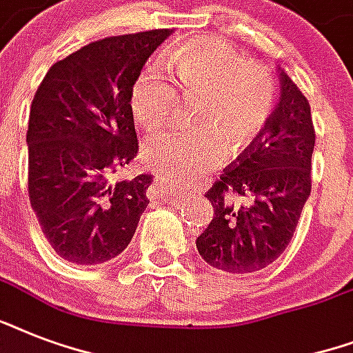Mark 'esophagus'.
Segmentation results:
<instances>
[{"mask_svg":"<svg viewBox=\"0 0 353 353\" xmlns=\"http://www.w3.org/2000/svg\"><path fill=\"white\" fill-rule=\"evenodd\" d=\"M154 185H155V188H157V194H159L161 198H165V199H172V198H174V194H172L170 190H166V185H165V183H163V177L155 176Z\"/></svg>","mask_w":353,"mask_h":353,"instance_id":"34e87169","label":"esophagus"}]
</instances>
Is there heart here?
I'll return each instance as SVG.
<instances>
[{
    "label": "heart",
    "mask_w": 353,
    "mask_h": 353,
    "mask_svg": "<svg viewBox=\"0 0 353 353\" xmlns=\"http://www.w3.org/2000/svg\"><path fill=\"white\" fill-rule=\"evenodd\" d=\"M163 63L152 62L133 82V117L146 133L168 128L185 102L192 106V130L161 135L144 146L150 168L174 181L220 165L227 154L251 146L274 108V82L268 69L249 63L229 41L198 38L179 46Z\"/></svg>",
    "instance_id": "heart-1"
}]
</instances>
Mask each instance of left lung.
I'll list each match as a JSON object with an SVG mask.
<instances>
[{
  "label": "left lung",
  "mask_w": 353,
  "mask_h": 353,
  "mask_svg": "<svg viewBox=\"0 0 353 353\" xmlns=\"http://www.w3.org/2000/svg\"><path fill=\"white\" fill-rule=\"evenodd\" d=\"M280 84L262 135L205 194L214 216L196 247L205 262L227 273H254L273 263L290 245L312 192V108L285 73Z\"/></svg>",
  "instance_id": "8db88e82"
}]
</instances>
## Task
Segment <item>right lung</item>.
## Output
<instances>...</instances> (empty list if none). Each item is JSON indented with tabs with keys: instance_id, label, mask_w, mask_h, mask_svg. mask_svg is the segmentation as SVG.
Listing matches in <instances>:
<instances>
[{
	"instance_id": "obj_1",
	"label": "right lung",
	"mask_w": 353,
	"mask_h": 353,
	"mask_svg": "<svg viewBox=\"0 0 353 353\" xmlns=\"http://www.w3.org/2000/svg\"><path fill=\"white\" fill-rule=\"evenodd\" d=\"M170 32L91 41L54 63L36 90L27 130L29 199L41 232L68 262L95 265L119 256L148 207L150 174L112 177L139 152L133 82Z\"/></svg>"
}]
</instances>
